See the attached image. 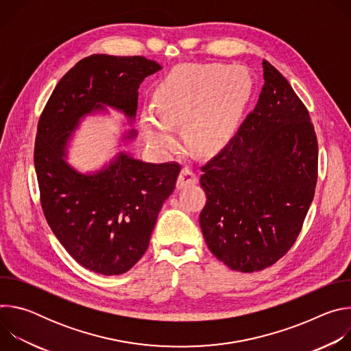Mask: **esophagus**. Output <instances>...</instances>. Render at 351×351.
I'll return each instance as SVG.
<instances>
[{"label":"esophagus","instance_id":"esophagus-1","mask_svg":"<svg viewBox=\"0 0 351 351\" xmlns=\"http://www.w3.org/2000/svg\"><path fill=\"white\" fill-rule=\"evenodd\" d=\"M198 182V178L197 175L190 169V168H183L179 173V178H178V183H176V187L178 190L186 187V186H190V184H195Z\"/></svg>","mask_w":351,"mask_h":351}]
</instances>
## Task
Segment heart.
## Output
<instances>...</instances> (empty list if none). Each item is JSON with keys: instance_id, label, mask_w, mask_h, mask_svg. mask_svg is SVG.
<instances>
[{"instance_id": "b5f03b06", "label": "heart", "mask_w": 351, "mask_h": 351, "mask_svg": "<svg viewBox=\"0 0 351 351\" xmlns=\"http://www.w3.org/2000/svg\"><path fill=\"white\" fill-rule=\"evenodd\" d=\"M253 93V80L239 66L219 64L182 68L156 90V115L143 114V129L162 156L179 147L176 126L184 125L187 143L198 156H213L228 143Z\"/></svg>"}]
</instances>
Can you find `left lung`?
I'll list each match as a JSON object with an SVG mask.
<instances>
[{
  "mask_svg": "<svg viewBox=\"0 0 351 351\" xmlns=\"http://www.w3.org/2000/svg\"><path fill=\"white\" fill-rule=\"evenodd\" d=\"M258 103L203 167L199 226L211 253L239 272L275 264L294 244L315 193L318 143L290 83L263 61Z\"/></svg>",
  "mask_w": 351,
  "mask_h": 351,
  "instance_id": "obj_1",
  "label": "left lung"
}]
</instances>
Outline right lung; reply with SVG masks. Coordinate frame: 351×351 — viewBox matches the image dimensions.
I'll use <instances>...</instances> for the list:
<instances>
[{"mask_svg": "<svg viewBox=\"0 0 351 351\" xmlns=\"http://www.w3.org/2000/svg\"><path fill=\"white\" fill-rule=\"evenodd\" d=\"M161 69L144 57L90 56L60 80L38 121L34 168L45 219L72 258L97 274H125L143 257L180 167L119 149L99 169L80 172L68 161L71 141L88 117L110 110L133 126L137 90ZM136 137L128 129L121 140Z\"/></svg>", "mask_w": 351, "mask_h": 351, "instance_id": "right-lung-1", "label": "right lung"}]
</instances>
